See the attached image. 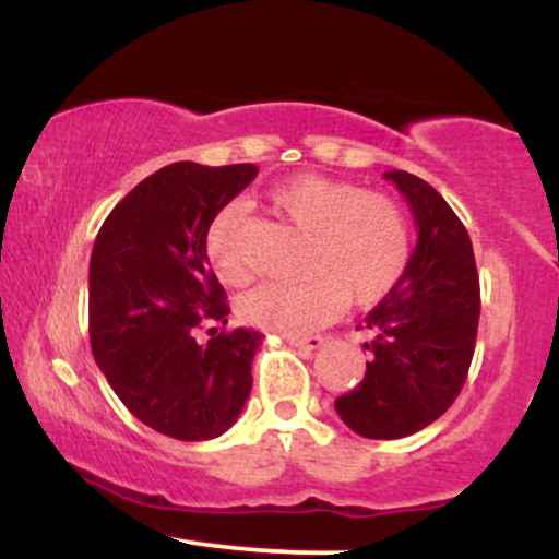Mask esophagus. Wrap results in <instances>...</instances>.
Wrapping results in <instances>:
<instances>
[{
	"label": "esophagus",
	"instance_id": "esophagus-1",
	"mask_svg": "<svg viewBox=\"0 0 559 559\" xmlns=\"http://www.w3.org/2000/svg\"><path fill=\"white\" fill-rule=\"evenodd\" d=\"M286 342L297 349H318L325 344V336H286Z\"/></svg>",
	"mask_w": 559,
	"mask_h": 559
}]
</instances>
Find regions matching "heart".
<instances>
[{
	"mask_svg": "<svg viewBox=\"0 0 559 559\" xmlns=\"http://www.w3.org/2000/svg\"><path fill=\"white\" fill-rule=\"evenodd\" d=\"M271 207L305 234L297 281L262 284L241 299L249 325L284 336H305L352 301L370 307L400 284L413 254V228L396 199L320 176L275 186ZM204 252L228 286L249 281L241 213L223 207L204 234Z\"/></svg>",
	"mask_w": 559,
	"mask_h": 559,
	"instance_id": "obj_1",
	"label": "heart"
}]
</instances>
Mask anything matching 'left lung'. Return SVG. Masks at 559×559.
I'll return each mask as SVG.
<instances>
[{"instance_id":"8db88e82","label":"left lung","mask_w":559,"mask_h":559,"mask_svg":"<svg viewBox=\"0 0 559 559\" xmlns=\"http://www.w3.org/2000/svg\"><path fill=\"white\" fill-rule=\"evenodd\" d=\"M409 202L418 247L404 275L360 329L370 333L360 386L336 413L365 439H402L452 407L476 352L480 286L471 236L444 197L423 178L389 170Z\"/></svg>"}]
</instances>
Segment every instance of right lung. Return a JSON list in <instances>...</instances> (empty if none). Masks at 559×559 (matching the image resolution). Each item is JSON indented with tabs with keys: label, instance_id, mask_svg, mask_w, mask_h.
I'll list each match as a JSON object with an SVG mask.
<instances>
[{
	"label": "right lung",
	"instance_id": "add662e5",
	"mask_svg": "<svg viewBox=\"0 0 559 559\" xmlns=\"http://www.w3.org/2000/svg\"><path fill=\"white\" fill-rule=\"evenodd\" d=\"M258 176L252 163H173L144 178L96 234L88 265L94 360L131 415L178 441L226 433L252 391L260 331H226L207 265L210 221ZM207 330V343L198 331Z\"/></svg>",
	"mask_w": 559,
	"mask_h": 559
}]
</instances>
